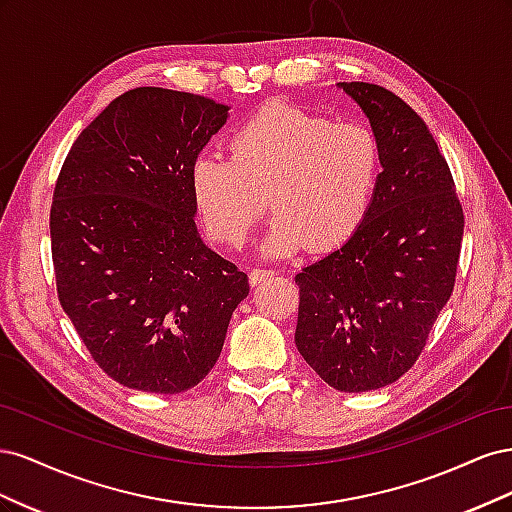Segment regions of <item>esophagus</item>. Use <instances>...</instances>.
I'll use <instances>...</instances> for the list:
<instances>
[{
	"instance_id": "esophagus-1",
	"label": "esophagus",
	"mask_w": 512,
	"mask_h": 512,
	"mask_svg": "<svg viewBox=\"0 0 512 512\" xmlns=\"http://www.w3.org/2000/svg\"><path fill=\"white\" fill-rule=\"evenodd\" d=\"M275 275V271L273 269H252L250 271V284L252 286H258V284H262V282H267L269 277H273Z\"/></svg>"
}]
</instances>
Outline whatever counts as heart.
Segmentation results:
<instances>
[{
  "label": "heart",
  "mask_w": 512,
  "mask_h": 512,
  "mask_svg": "<svg viewBox=\"0 0 512 512\" xmlns=\"http://www.w3.org/2000/svg\"><path fill=\"white\" fill-rule=\"evenodd\" d=\"M232 156L203 153L192 166V194L207 230L243 245L267 211L275 220L260 252L286 256L309 243H346L376 196L382 147L365 123H333L290 104H269L232 134Z\"/></svg>",
  "instance_id": "obj_1"
}]
</instances>
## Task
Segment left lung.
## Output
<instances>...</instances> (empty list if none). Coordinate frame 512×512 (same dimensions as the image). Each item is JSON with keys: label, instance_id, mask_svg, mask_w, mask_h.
<instances>
[{"label": "left lung", "instance_id": "1", "mask_svg": "<svg viewBox=\"0 0 512 512\" xmlns=\"http://www.w3.org/2000/svg\"><path fill=\"white\" fill-rule=\"evenodd\" d=\"M382 147V175L359 230L297 273L294 342L329 386L393 384L423 352L451 299L463 237L455 181L425 121L393 91L337 83Z\"/></svg>", "mask_w": 512, "mask_h": 512}]
</instances>
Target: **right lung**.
<instances>
[{"instance_id":"right-lung-1","label":"right lung","mask_w":512,"mask_h":512,"mask_svg":"<svg viewBox=\"0 0 512 512\" xmlns=\"http://www.w3.org/2000/svg\"><path fill=\"white\" fill-rule=\"evenodd\" d=\"M228 106L162 87L115 98L76 138L55 183L57 294L106 376L175 395L203 380L247 275L194 222L192 166Z\"/></svg>"}]
</instances>
